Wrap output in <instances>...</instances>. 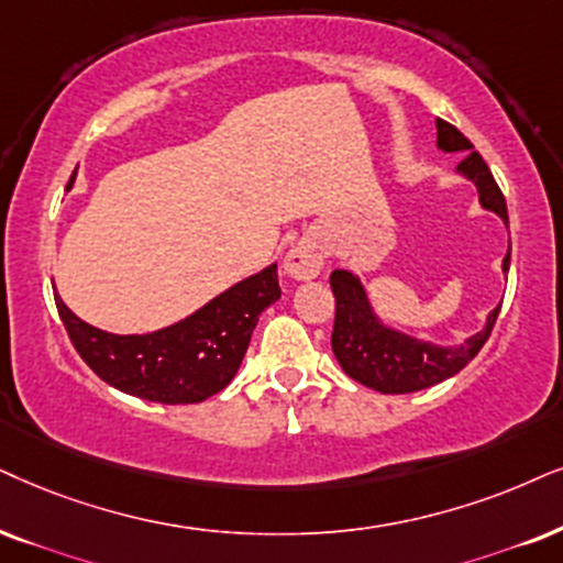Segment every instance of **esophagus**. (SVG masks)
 I'll list each match as a JSON object with an SVG mask.
<instances>
[{
    "label": "esophagus",
    "mask_w": 563,
    "mask_h": 563,
    "mask_svg": "<svg viewBox=\"0 0 563 563\" xmlns=\"http://www.w3.org/2000/svg\"><path fill=\"white\" fill-rule=\"evenodd\" d=\"M286 273L296 280H309V277H317L319 269H322V249H319L311 239H301L298 244L286 254Z\"/></svg>",
    "instance_id": "obj_1"
}]
</instances>
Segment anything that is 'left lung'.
Returning a JSON list of instances; mask_svg holds the SVG:
<instances>
[{"label":"left lung","instance_id":"left-lung-1","mask_svg":"<svg viewBox=\"0 0 563 563\" xmlns=\"http://www.w3.org/2000/svg\"><path fill=\"white\" fill-rule=\"evenodd\" d=\"M437 142L446 153H465V161L457 170L475 181L483 208L494 210L509 225L507 202L499 184L490 176V168L473 151V142L444 119H437ZM511 252V249H509ZM504 273H509V254L504 257ZM334 294V327H332V353L343 372L364 387H372L384 395H405L418 389L433 387V384L450 379L462 372L478 351L486 345L490 330H494L499 306L488 314V322L481 332H475L465 345L439 347L408 334L387 330L368 309L366 294L361 283L345 269H334L330 275Z\"/></svg>","mask_w":563,"mask_h":563}]
</instances>
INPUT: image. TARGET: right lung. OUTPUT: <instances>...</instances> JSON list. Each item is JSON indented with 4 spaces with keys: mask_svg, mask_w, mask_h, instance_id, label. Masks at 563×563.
Masks as SVG:
<instances>
[{
    "mask_svg": "<svg viewBox=\"0 0 563 563\" xmlns=\"http://www.w3.org/2000/svg\"><path fill=\"white\" fill-rule=\"evenodd\" d=\"M54 298L75 351L106 384L142 400L189 405L208 400L236 376L260 314L280 298V286L277 267L269 265L184 322L151 334L96 330Z\"/></svg>",
    "mask_w": 563,
    "mask_h": 563,
    "instance_id": "right-lung-1",
    "label": "right lung"
}]
</instances>
